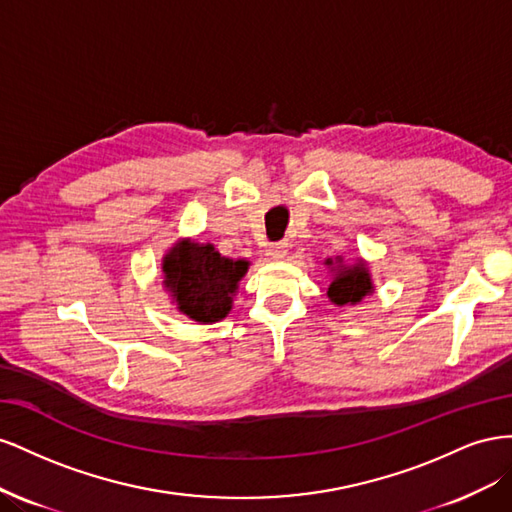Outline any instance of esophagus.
<instances>
[{"mask_svg": "<svg viewBox=\"0 0 512 512\" xmlns=\"http://www.w3.org/2000/svg\"><path fill=\"white\" fill-rule=\"evenodd\" d=\"M287 251H289V242L287 240H281V242H274L270 246V255L274 259H285L287 257Z\"/></svg>", "mask_w": 512, "mask_h": 512, "instance_id": "esophagus-1", "label": "esophagus"}]
</instances>
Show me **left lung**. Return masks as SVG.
<instances>
[{
    "instance_id": "left-lung-1",
    "label": "left lung",
    "mask_w": 512,
    "mask_h": 512,
    "mask_svg": "<svg viewBox=\"0 0 512 512\" xmlns=\"http://www.w3.org/2000/svg\"><path fill=\"white\" fill-rule=\"evenodd\" d=\"M332 264V261H328ZM371 276L364 264H356L354 268H339V274L334 276L332 285L328 287V298L334 304H356L364 296L371 294Z\"/></svg>"
}]
</instances>
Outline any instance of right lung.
<instances>
[{
	"label": "right lung",
	"instance_id": "1",
	"mask_svg": "<svg viewBox=\"0 0 512 512\" xmlns=\"http://www.w3.org/2000/svg\"><path fill=\"white\" fill-rule=\"evenodd\" d=\"M248 261L221 257L212 244L184 240L163 261L165 285L178 309L201 324L223 319L231 311V296L246 274Z\"/></svg>",
	"mask_w": 512,
	"mask_h": 512
}]
</instances>
